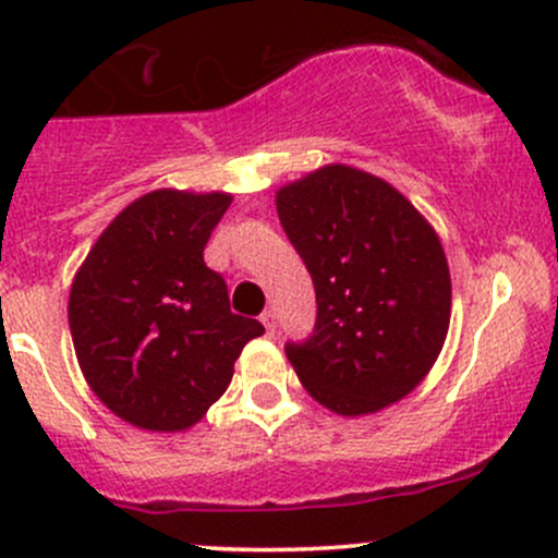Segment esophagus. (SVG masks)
I'll return each mask as SVG.
<instances>
[{"label": "esophagus", "instance_id": "34e87169", "mask_svg": "<svg viewBox=\"0 0 558 558\" xmlns=\"http://www.w3.org/2000/svg\"><path fill=\"white\" fill-rule=\"evenodd\" d=\"M262 324L264 329H267V335H275V331H278V318H275L272 311L262 313Z\"/></svg>", "mask_w": 558, "mask_h": 558}]
</instances>
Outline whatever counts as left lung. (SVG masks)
<instances>
[{"label": "left lung", "mask_w": 558, "mask_h": 558, "mask_svg": "<svg viewBox=\"0 0 558 558\" xmlns=\"http://www.w3.org/2000/svg\"><path fill=\"white\" fill-rule=\"evenodd\" d=\"M278 218L315 286V326L286 356L340 415L408 397L440 356L451 272L435 229L375 174L320 167L278 191Z\"/></svg>", "instance_id": "8db88e82"}]
</instances>
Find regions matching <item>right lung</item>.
Returning <instances> with one entry per match:
<instances>
[{
    "label": "right lung",
    "instance_id": "1",
    "mask_svg": "<svg viewBox=\"0 0 558 558\" xmlns=\"http://www.w3.org/2000/svg\"><path fill=\"white\" fill-rule=\"evenodd\" d=\"M232 196L150 191L123 207L70 291V331L88 386L129 424L183 432L227 391L245 342L205 245Z\"/></svg>",
    "mask_w": 558,
    "mask_h": 558
}]
</instances>
